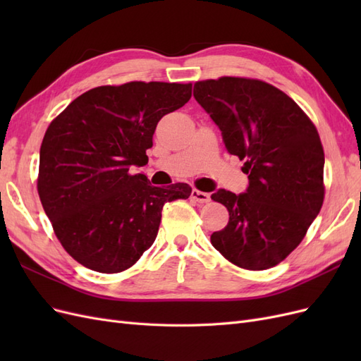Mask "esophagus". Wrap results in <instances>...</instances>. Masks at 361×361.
<instances>
[{"instance_id": "34e87169", "label": "esophagus", "mask_w": 361, "mask_h": 361, "mask_svg": "<svg viewBox=\"0 0 361 361\" xmlns=\"http://www.w3.org/2000/svg\"><path fill=\"white\" fill-rule=\"evenodd\" d=\"M191 199L195 200L197 203H207L211 200V195L207 192H203V191H199V190H192L191 191Z\"/></svg>"}]
</instances>
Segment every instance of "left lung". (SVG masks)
Listing matches in <instances>:
<instances>
[{
    "instance_id": "obj_1",
    "label": "left lung",
    "mask_w": 361,
    "mask_h": 361,
    "mask_svg": "<svg viewBox=\"0 0 361 361\" xmlns=\"http://www.w3.org/2000/svg\"><path fill=\"white\" fill-rule=\"evenodd\" d=\"M194 97L244 159L245 192L215 191L228 223L212 245L239 268L268 269L298 247L324 203V149L312 120L277 87L221 76L194 84Z\"/></svg>"
}]
</instances>
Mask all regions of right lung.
Instances as JSON below:
<instances>
[{
    "mask_svg": "<svg viewBox=\"0 0 361 361\" xmlns=\"http://www.w3.org/2000/svg\"><path fill=\"white\" fill-rule=\"evenodd\" d=\"M192 84L133 81L96 87L48 126L37 191L64 250L85 268L114 274L154 244L162 206L188 199V183L152 187L134 174L149 158L162 116L190 101Z\"/></svg>",
    "mask_w": 361,
    "mask_h": 361,
    "instance_id": "add662e5",
    "label": "right lung"
}]
</instances>
